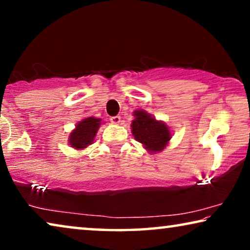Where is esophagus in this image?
Returning a JSON list of instances; mask_svg holds the SVG:
<instances>
[{"label": "esophagus", "instance_id": "obj_1", "mask_svg": "<svg viewBox=\"0 0 250 250\" xmlns=\"http://www.w3.org/2000/svg\"><path fill=\"white\" fill-rule=\"evenodd\" d=\"M110 122L112 123V124L118 125L119 123H121V116H114V117L110 118Z\"/></svg>", "mask_w": 250, "mask_h": 250}]
</instances>
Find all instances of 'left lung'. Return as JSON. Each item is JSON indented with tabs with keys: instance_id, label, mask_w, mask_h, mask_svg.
Returning <instances> with one entry per match:
<instances>
[{
	"instance_id": "1",
	"label": "left lung",
	"mask_w": 250,
	"mask_h": 250,
	"mask_svg": "<svg viewBox=\"0 0 250 250\" xmlns=\"http://www.w3.org/2000/svg\"><path fill=\"white\" fill-rule=\"evenodd\" d=\"M133 116L135 118L131 127L136 141L142 143L145 149L151 153L160 152L165 149L170 140L168 126L162 121H157L145 110H135Z\"/></svg>"
}]
</instances>
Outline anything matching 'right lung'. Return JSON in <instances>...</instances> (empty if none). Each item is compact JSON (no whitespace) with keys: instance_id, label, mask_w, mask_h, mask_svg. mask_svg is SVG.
I'll list each match as a JSON object with an SVG mask.
<instances>
[{"instance_id":"right-lung-1","label":"right lung","mask_w":250,"mask_h":250,"mask_svg":"<svg viewBox=\"0 0 250 250\" xmlns=\"http://www.w3.org/2000/svg\"><path fill=\"white\" fill-rule=\"evenodd\" d=\"M101 125V119L87 117L78 123L75 129L69 134V145L76 150L87 148L94 141L95 135Z\"/></svg>"}]
</instances>
